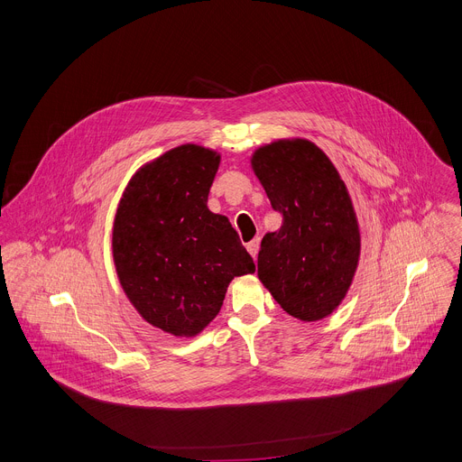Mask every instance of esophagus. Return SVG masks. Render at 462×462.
<instances>
[{"label": "esophagus", "instance_id": "esophagus-1", "mask_svg": "<svg viewBox=\"0 0 462 462\" xmlns=\"http://www.w3.org/2000/svg\"><path fill=\"white\" fill-rule=\"evenodd\" d=\"M246 250H248L250 255L255 259V255H257V252H259V237H255V239H252L250 243H246Z\"/></svg>", "mask_w": 462, "mask_h": 462}]
</instances>
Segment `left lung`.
<instances>
[{
  "label": "left lung",
  "mask_w": 462,
  "mask_h": 462,
  "mask_svg": "<svg viewBox=\"0 0 462 462\" xmlns=\"http://www.w3.org/2000/svg\"><path fill=\"white\" fill-rule=\"evenodd\" d=\"M271 205L283 216L265 234L257 278L285 312L316 321L346 298L360 259V228L347 186L314 143L280 139L250 159Z\"/></svg>",
  "instance_id": "obj_1"
}]
</instances>
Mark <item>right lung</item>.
Returning a JSON list of instances; mask_svg holds the SVG:
<instances>
[{
	"label": "right lung",
	"mask_w": 462,
	"mask_h": 462,
	"mask_svg": "<svg viewBox=\"0 0 462 462\" xmlns=\"http://www.w3.org/2000/svg\"><path fill=\"white\" fill-rule=\"evenodd\" d=\"M221 155L177 146L127 182L113 223L118 282L137 312L173 337H195L254 261L225 216L208 210Z\"/></svg>",
	"instance_id": "add662e5"
}]
</instances>
